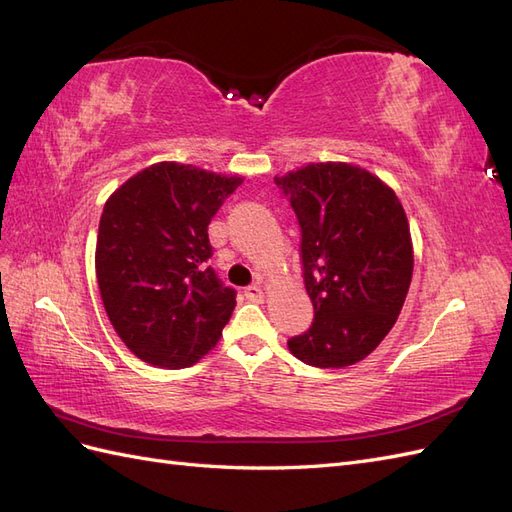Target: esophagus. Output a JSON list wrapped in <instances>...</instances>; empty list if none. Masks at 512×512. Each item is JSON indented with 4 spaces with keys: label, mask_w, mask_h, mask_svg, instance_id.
<instances>
[{
    "label": "esophagus",
    "mask_w": 512,
    "mask_h": 512,
    "mask_svg": "<svg viewBox=\"0 0 512 512\" xmlns=\"http://www.w3.org/2000/svg\"><path fill=\"white\" fill-rule=\"evenodd\" d=\"M245 299H247V301H254V303H260L262 299H265V292H262L260 286L252 284V286L245 288Z\"/></svg>",
    "instance_id": "34e87169"
}]
</instances>
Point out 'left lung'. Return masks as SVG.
Returning <instances> with one entry per match:
<instances>
[{"instance_id": "1", "label": "left lung", "mask_w": 512, "mask_h": 512, "mask_svg": "<svg viewBox=\"0 0 512 512\" xmlns=\"http://www.w3.org/2000/svg\"><path fill=\"white\" fill-rule=\"evenodd\" d=\"M301 226L314 322L288 348L314 367L363 361L389 335L412 282L414 252L397 194L369 170L320 162L275 177Z\"/></svg>"}]
</instances>
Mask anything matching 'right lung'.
Returning a JSON list of instances; mask_svg holds the SVG:
<instances>
[{
	"mask_svg": "<svg viewBox=\"0 0 512 512\" xmlns=\"http://www.w3.org/2000/svg\"><path fill=\"white\" fill-rule=\"evenodd\" d=\"M241 177L158 162L108 196L96 275L113 329L138 359L181 369L220 342L237 292L207 265L209 222Z\"/></svg>",
	"mask_w": 512,
	"mask_h": 512,
	"instance_id": "right-lung-1",
	"label": "right lung"
}]
</instances>
